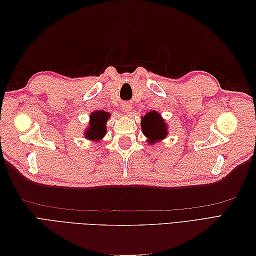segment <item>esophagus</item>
<instances>
[{"instance_id":"obj_1","label":"esophagus","mask_w":256,"mask_h":256,"mask_svg":"<svg viewBox=\"0 0 256 256\" xmlns=\"http://www.w3.org/2000/svg\"><path fill=\"white\" fill-rule=\"evenodd\" d=\"M122 110H124V112H126V113H131V109H132V108H131V106L129 104H124L122 106Z\"/></svg>"}]
</instances>
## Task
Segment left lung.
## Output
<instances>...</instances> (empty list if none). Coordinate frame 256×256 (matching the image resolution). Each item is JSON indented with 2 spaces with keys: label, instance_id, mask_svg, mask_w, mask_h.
<instances>
[{
  "label": "left lung",
  "instance_id": "1",
  "mask_svg": "<svg viewBox=\"0 0 256 256\" xmlns=\"http://www.w3.org/2000/svg\"><path fill=\"white\" fill-rule=\"evenodd\" d=\"M141 128L143 134L150 145L164 140L168 136V125L161 118L160 113L152 111L141 118Z\"/></svg>",
  "mask_w": 256,
  "mask_h": 256
}]
</instances>
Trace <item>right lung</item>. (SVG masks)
Masks as SVG:
<instances>
[{
  "instance_id": "1",
  "label": "right lung",
  "mask_w": 256,
  "mask_h": 256,
  "mask_svg": "<svg viewBox=\"0 0 256 256\" xmlns=\"http://www.w3.org/2000/svg\"><path fill=\"white\" fill-rule=\"evenodd\" d=\"M110 113L106 111H95L90 115V125L85 130L84 136L88 140L100 141L106 136V124L110 118Z\"/></svg>"
}]
</instances>
